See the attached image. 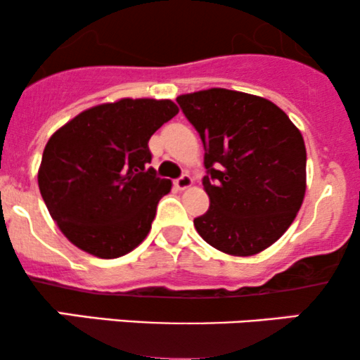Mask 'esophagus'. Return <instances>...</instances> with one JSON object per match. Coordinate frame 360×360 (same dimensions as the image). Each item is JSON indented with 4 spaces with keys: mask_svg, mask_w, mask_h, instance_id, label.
I'll use <instances>...</instances> for the list:
<instances>
[{
    "mask_svg": "<svg viewBox=\"0 0 360 360\" xmlns=\"http://www.w3.org/2000/svg\"><path fill=\"white\" fill-rule=\"evenodd\" d=\"M190 185H192V179H190V175H187V173H184V175L179 176V179L175 180V187L179 190L188 188Z\"/></svg>",
    "mask_w": 360,
    "mask_h": 360,
    "instance_id": "34e87169",
    "label": "esophagus"
}]
</instances>
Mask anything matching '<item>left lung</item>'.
<instances>
[{"mask_svg":"<svg viewBox=\"0 0 360 360\" xmlns=\"http://www.w3.org/2000/svg\"><path fill=\"white\" fill-rule=\"evenodd\" d=\"M204 143L210 207L193 219L205 243L252 256L285 234L305 197L307 150L290 117L263 97L209 89L176 97Z\"/></svg>","mask_w":360,"mask_h":360,"instance_id":"obj_1","label":"left lung"}]
</instances>
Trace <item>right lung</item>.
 I'll use <instances>...</instances> for the list:
<instances>
[{
  "instance_id": "1",
  "label": "right lung",
  "mask_w": 360,
  "mask_h": 360,
  "mask_svg": "<svg viewBox=\"0 0 360 360\" xmlns=\"http://www.w3.org/2000/svg\"><path fill=\"white\" fill-rule=\"evenodd\" d=\"M176 112L172 101L121 99L80 112L49 139L38 187L72 244L112 259L146 238L172 188L150 167L148 141Z\"/></svg>"
}]
</instances>
